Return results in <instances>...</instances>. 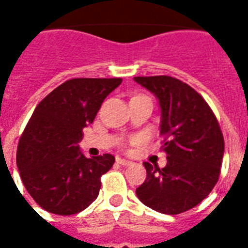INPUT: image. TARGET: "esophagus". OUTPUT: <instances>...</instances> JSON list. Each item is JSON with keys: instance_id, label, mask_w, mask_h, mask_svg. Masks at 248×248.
<instances>
[{"instance_id": "1", "label": "esophagus", "mask_w": 248, "mask_h": 248, "mask_svg": "<svg viewBox=\"0 0 248 248\" xmlns=\"http://www.w3.org/2000/svg\"><path fill=\"white\" fill-rule=\"evenodd\" d=\"M117 163H120L121 166H130L131 165V161H128V159H124V158H117Z\"/></svg>"}]
</instances>
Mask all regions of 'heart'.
Instances as JSON below:
<instances>
[{"label": "heart", "mask_w": 248, "mask_h": 248, "mask_svg": "<svg viewBox=\"0 0 248 248\" xmlns=\"http://www.w3.org/2000/svg\"><path fill=\"white\" fill-rule=\"evenodd\" d=\"M138 141H139V139H132V140H131V143H132V144L138 143Z\"/></svg>", "instance_id": "1"}]
</instances>
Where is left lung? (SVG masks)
I'll use <instances>...</instances> for the list:
<instances>
[{"label":"left lung","mask_w":248,"mask_h":248,"mask_svg":"<svg viewBox=\"0 0 248 248\" xmlns=\"http://www.w3.org/2000/svg\"><path fill=\"white\" fill-rule=\"evenodd\" d=\"M161 107L163 169L145 162L147 179L136 189L145 206L166 215L196 207L211 193L220 176L224 138L216 116L203 97L170 76L135 77Z\"/></svg>","instance_id":"8db88e82"}]
</instances>
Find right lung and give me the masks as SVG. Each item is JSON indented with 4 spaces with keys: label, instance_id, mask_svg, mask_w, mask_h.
<instances>
[{
    "label": "right lung",
    "instance_id": "add662e5",
    "mask_svg": "<svg viewBox=\"0 0 248 248\" xmlns=\"http://www.w3.org/2000/svg\"><path fill=\"white\" fill-rule=\"evenodd\" d=\"M122 78H73L40 101L19 140L16 166L32 198L46 211L78 214L96 200L101 175L116 158H87L79 151L83 128Z\"/></svg>",
    "mask_w": 248,
    "mask_h": 248
}]
</instances>
